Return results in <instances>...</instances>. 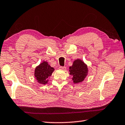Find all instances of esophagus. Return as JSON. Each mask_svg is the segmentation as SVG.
Instances as JSON below:
<instances>
[{"mask_svg":"<svg viewBox=\"0 0 125 125\" xmlns=\"http://www.w3.org/2000/svg\"><path fill=\"white\" fill-rule=\"evenodd\" d=\"M59 68L60 69H62V70H65L66 69L65 67H60Z\"/></svg>","mask_w":125,"mask_h":125,"instance_id":"esophagus-1","label":"esophagus"}]
</instances>
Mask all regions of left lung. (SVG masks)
Returning <instances> with one entry per match:
<instances>
[{
  "instance_id": "8db88e82",
  "label": "left lung",
  "mask_w": 125,
  "mask_h": 125,
  "mask_svg": "<svg viewBox=\"0 0 125 125\" xmlns=\"http://www.w3.org/2000/svg\"><path fill=\"white\" fill-rule=\"evenodd\" d=\"M69 71L73 83H78L83 81L86 77L88 69L83 61L76 60L73 62V65L69 68Z\"/></svg>"
}]
</instances>
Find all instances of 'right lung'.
<instances>
[{
	"label": "right lung",
	"mask_w": 125,
	"mask_h": 125,
	"mask_svg": "<svg viewBox=\"0 0 125 125\" xmlns=\"http://www.w3.org/2000/svg\"><path fill=\"white\" fill-rule=\"evenodd\" d=\"M54 70V69L50 67L48 62H43L35 68L34 76L38 83L46 84Z\"/></svg>",
	"instance_id": "add662e5"
}]
</instances>
